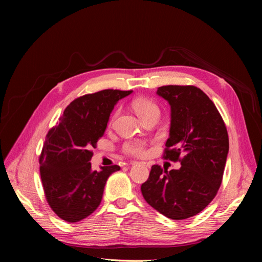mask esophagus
Instances as JSON below:
<instances>
[{
    "instance_id": "34e87169",
    "label": "esophagus",
    "mask_w": 262,
    "mask_h": 262,
    "mask_svg": "<svg viewBox=\"0 0 262 262\" xmlns=\"http://www.w3.org/2000/svg\"><path fill=\"white\" fill-rule=\"evenodd\" d=\"M132 164H136V162H132ZM143 164H144L145 166H147V167H149V164H148L147 162H143Z\"/></svg>"
}]
</instances>
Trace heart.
<instances>
[{
    "instance_id": "b5f03b06",
    "label": "heart",
    "mask_w": 262,
    "mask_h": 262,
    "mask_svg": "<svg viewBox=\"0 0 262 262\" xmlns=\"http://www.w3.org/2000/svg\"><path fill=\"white\" fill-rule=\"evenodd\" d=\"M133 108H134V110H136V113L138 114V116L140 118H143V117H145L149 114H153V113H160L157 105L153 100H150L148 98H143V97L134 99ZM115 116H116V114L114 115V117ZM124 150L128 154L134 155V156H142V155H144L146 152L144 142L139 141V140L128 142V143L124 145Z\"/></svg>"
}]
</instances>
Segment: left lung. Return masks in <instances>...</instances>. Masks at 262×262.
I'll return each mask as SVG.
<instances>
[{
  "label": "left lung",
  "instance_id": "left-lung-1",
  "mask_svg": "<svg viewBox=\"0 0 262 262\" xmlns=\"http://www.w3.org/2000/svg\"><path fill=\"white\" fill-rule=\"evenodd\" d=\"M157 95L170 105L169 138L163 157L179 161L181 166L168 171L153 165L141 191L166 217L185 220L215 198L228 154V134L215 105L198 87L162 86Z\"/></svg>",
  "mask_w": 262,
  "mask_h": 262
}]
</instances>
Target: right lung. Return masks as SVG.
Listing matches in <instances>:
<instances>
[{
  "label": "right lung",
  "mask_w": 262,
  "mask_h": 262,
  "mask_svg": "<svg viewBox=\"0 0 262 262\" xmlns=\"http://www.w3.org/2000/svg\"><path fill=\"white\" fill-rule=\"evenodd\" d=\"M131 93L104 90L78 97L47 134L39 157L43 191L52 211L69 223L99 207L108 177L120 169L112 165L93 170L90 161L115 105Z\"/></svg>",
  "instance_id": "right-lung-1"
}]
</instances>
